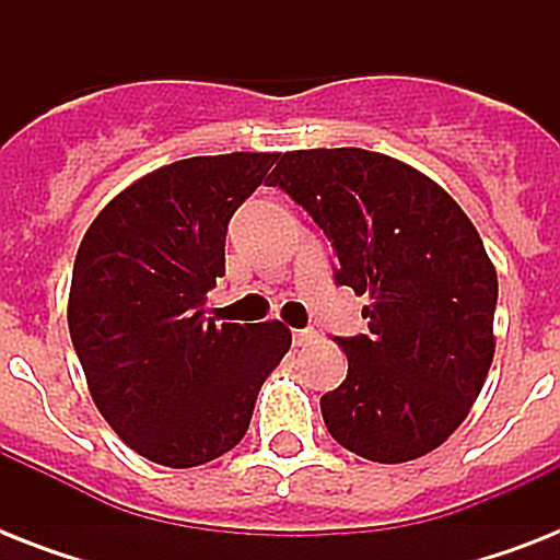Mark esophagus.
<instances>
[{
	"instance_id": "obj_1",
	"label": "esophagus",
	"mask_w": 560,
	"mask_h": 560,
	"mask_svg": "<svg viewBox=\"0 0 560 560\" xmlns=\"http://www.w3.org/2000/svg\"><path fill=\"white\" fill-rule=\"evenodd\" d=\"M290 334H293V346H307L316 337V331H311V328H293Z\"/></svg>"
}]
</instances>
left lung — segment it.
Masks as SVG:
<instances>
[{
    "instance_id": "left-lung-1",
    "label": "left lung",
    "mask_w": 560,
    "mask_h": 560,
    "mask_svg": "<svg viewBox=\"0 0 560 560\" xmlns=\"http://www.w3.org/2000/svg\"><path fill=\"white\" fill-rule=\"evenodd\" d=\"M337 253L334 281L369 334L334 337L349 374L319 407L328 433L372 462L435 451L474 407L494 360L497 270L451 194L360 148L284 153L270 174Z\"/></svg>"
}]
</instances>
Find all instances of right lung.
Masks as SVG:
<instances>
[{"label":"right lung","mask_w":560,"mask_h":560,"mask_svg":"<svg viewBox=\"0 0 560 560\" xmlns=\"http://www.w3.org/2000/svg\"><path fill=\"white\" fill-rule=\"evenodd\" d=\"M279 153L191 156L113 197L81 241L69 334L92 400L139 456L194 468L232 451L264 377L290 349L281 323L206 319L226 229Z\"/></svg>","instance_id":"obj_1"}]
</instances>
